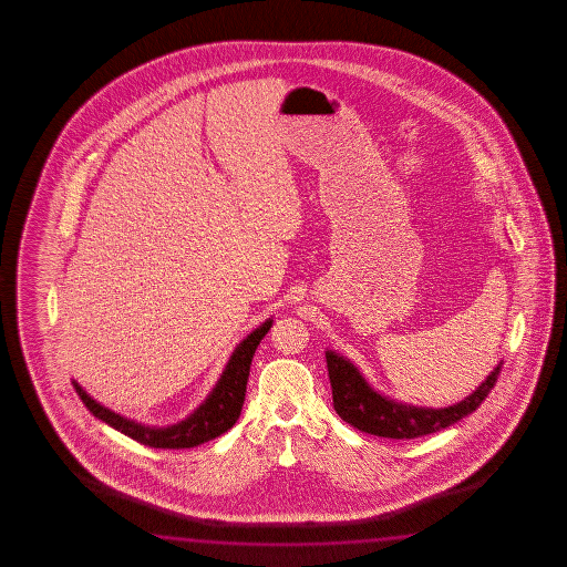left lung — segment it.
<instances>
[{
    "label": "left lung",
    "mask_w": 567,
    "mask_h": 567,
    "mask_svg": "<svg viewBox=\"0 0 567 567\" xmlns=\"http://www.w3.org/2000/svg\"><path fill=\"white\" fill-rule=\"evenodd\" d=\"M326 359L337 414L361 432L396 441L419 439L431 432L449 429L451 424L474 413L494 389L504 365L499 363L488 374V379L461 403L446 409H419L411 404L406 406L394 403L374 393L355 367L343 357L336 355L333 351H327Z\"/></svg>",
    "instance_id": "obj_1"
}]
</instances>
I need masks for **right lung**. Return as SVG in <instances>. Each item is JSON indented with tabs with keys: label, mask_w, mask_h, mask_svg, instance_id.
<instances>
[{
	"label": "right lung",
	"mask_w": 567,
	"mask_h": 567,
	"mask_svg": "<svg viewBox=\"0 0 567 567\" xmlns=\"http://www.w3.org/2000/svg\"><path fill=\"white\" fill-rule=\"evenodd\" d=\"M269 327H271V319L261 323L256 331H251L250 336L236 347L234 355L226 365V371L221 373L220 381L206 399V403L202 404L200 409H196L186 421L168 429H151V426L126 421L121 414H115L93 401L75 381L73 386L78 391L79 399L91 413L95 414L96 419L123 432L128 439L153 449H173V451L193 449L220 436L240 419L241 406L246 399V384L250 377L251 359L258 349L259 341L268 333Z\"/></svg>",
	"instance_id": "add662e5"
}]
</instances>
